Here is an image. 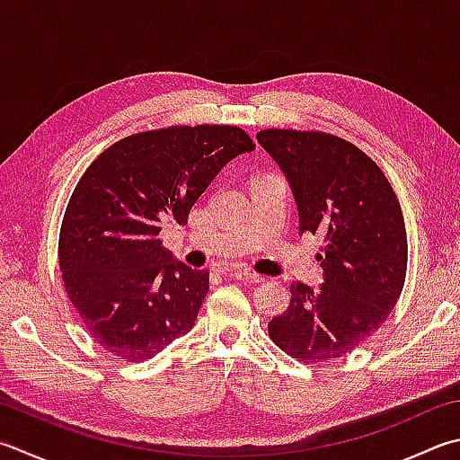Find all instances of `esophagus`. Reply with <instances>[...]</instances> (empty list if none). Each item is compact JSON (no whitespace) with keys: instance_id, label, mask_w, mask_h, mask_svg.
<instances>
[{"instance_id":"1","label":"esophagus","mask_w":460,"mask_h":460,"mask_svg":"<svg viewBox=\"0 0 460 460\" xmlns=\"http://www.w3.org/2000/svg\"><path fill=\"white\" fill-rule=\"evenodd\" d=\"M230 276H232V279L242 280V282H250V284L264 282V276H260V274H256L252 270H248V268H232Z\"/></svg>"}]
</instances>
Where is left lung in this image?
Instances as JSON below:
<instances>
[{"label":"left lung","instance_id":"left-lung-1","mask_svg":"<svg viewBox=\"0 0 460 460\" xmlns=\"http://www.w3.org/2000/svg\"><path fill=\"white\" fill-rule=\"evenodd\" d=\"M292 188L300 234L320 232L324 284L290 286V306L268 324L280 350L300 362H328L375 334L401 298L406 228L401 204L375 162L324 132L256 134Z\"/></svg>","mask_w":460,"mask_h":460}]
</instances>
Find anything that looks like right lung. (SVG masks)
Instances as JSON below:
<instances>
[{"label": "right lung", "mask_w": 460, "mask_h": 460, "mask_svg": "<svg viewBox=\"0 0 460 460\" xmlns=\"http://www.w3.org/2000/svg\"><path fill=\"white\" fill-rule=\"evenodd\" d=\"M254 142L236 126H172L128 136L95 158L69 198L59 270L85 331L128 362L148 360L194 326L210 272L162 246L218 172Z\"/></svg>", "instance_id": "1"}]
</instances>
